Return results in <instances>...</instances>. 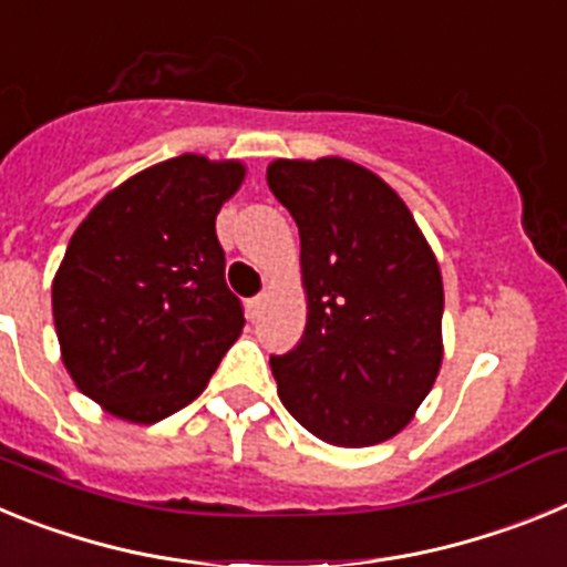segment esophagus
I'll return each instance as SVG.
<instances>
[{"label":"esophagus","instance_id":"esophagus-1","mask_svg":"<svg viewBox=\"0 0 567 567\" xmlns=\"http://www.w3.org/2000/svg\"><path fill=\"white\" fill-rule=\"evenodd\" d=\"M267 295H258V298H252V300H249V303H247V312H249V318H252V320H258L260 318V315H264V309H267Z\"/></svg>","mask_w":567,"mask_h":567}]
</instances>
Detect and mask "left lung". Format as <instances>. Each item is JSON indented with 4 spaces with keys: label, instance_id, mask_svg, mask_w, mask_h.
Masks as SVG:
<instances>
[{
    "label": "left lung",
    "instance_id": "left-lung-1",
    "mask_svg": "<svg viewBox=\"0 0 567 567\" xmlns=\"http://www.w3.org/2000/svg\"><path fill=\"white\" fill-rule=\"evenodd\" d=\"M298 224L307 329L272 354L280 403L343 449L403 432L443 363V278L412 213L383 178L346 158L267 167Z\"/></svg>",
    "mask_w": 567,
    "mask_h": 567
}]
</instances>
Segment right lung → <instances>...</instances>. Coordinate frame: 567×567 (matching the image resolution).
I'll return each instance as SVG.
<instances>
[{"label": "right lung", "mask_w": 567, "mask_h": 567, "mask_svg": "<svg viewBox=\"0 0 567 567\" xmlns=\"http://www.w3.org/2000/svg\"><path fill=\"white\" fill-rule=\"evenodd\" d=\"M247 167L184 153L127 178L79 224L53 278V323L79 392L158 423L204 392L244 329L215 215Z\"/></svg>", "instance_id": "1"}]
</instances>
